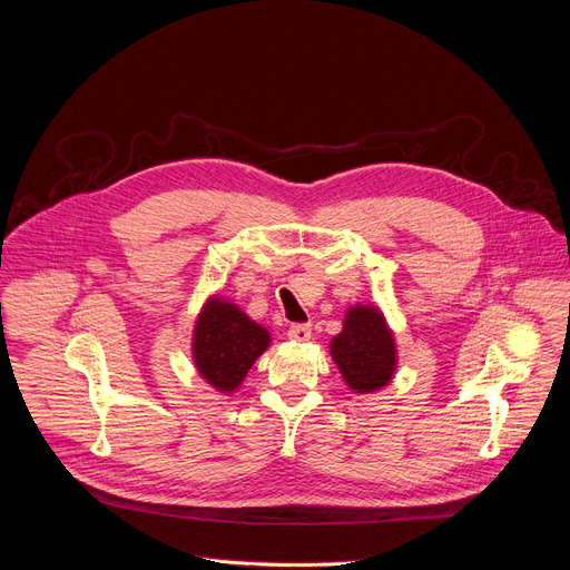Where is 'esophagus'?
Segmentation results:
<instances>
[{
    "instance_id": "1",
    "label": "esophagus",
    "mask_w": 570,
    "mask_h": 570,
    "mask_svg": "<svg viewBox=\"0 0 570 570\" xmlns=\"http://www.w3.org/2000/svg\"><path fill=\"white\" fill-rule=\"evenodd\" d=\"M288 338L295 343H306V341H311V327L308 324H293V327L288 330Z\"/></svg>"
}]
</instances>
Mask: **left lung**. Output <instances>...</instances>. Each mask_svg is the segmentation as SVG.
<instances>
[{
	"label": "left lung",
	"instance_id": "8db88e82",
	"mask_svg": "<svg viewBox=\"0 0 570 570\" xmlns=\"http://www.w3.org/2000/svg\"><path fill=\"white\" fill-rule=\"evenodd\" d=\"M330 354L343 381L356 394L390 385L399 365L394 332L376 304L358 302L347 308L343 332L332 338Z\"/></svg>",
	"mask_w": 570,
	"mask_h": 570
}]
</instances>
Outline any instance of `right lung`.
<instances>
[{
    "label": "right lung",
    "instance_id": "1",
    "mask_svg": "<svg viewBox=\"0 0 570 570\" xmlns=\"http://www.w3.org/2000/svg\"><path fill=\"white\" fill-rule=\"evenodd\" d=\"M271 343L266 327L238 304L214 293L203 302L194 322L191 361L205 383L220 394H232Z\"/></svg>",
    "mask_w": 570,
    "mask_h": 570
}]
</instances>
